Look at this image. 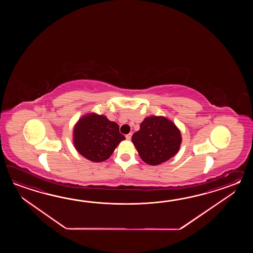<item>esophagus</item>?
<instances>
[{"label":"esophagus","instance_id":"obj_1","mask_svg":"<svg viewBox=\"0 0 253 253\" xmlns=\"http://www.w3.org/2000/svg\"><path fill=\"white\" fill-rule=\"evenodd\" d=\"M131 137H132V133H129V134H126V138L127 140L131 139Z\"/></svg>","mask_w":253,"mask_h":253}]
</instances>
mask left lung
Instances as JSON below:
<instances>
[{
	"label": "left lung",
	"mask_w": 253,
	"mask_h": 253,
	"mask_svg": "<svg viewBox=\"0 0 253 253\" xmlns=\"http://www.w3.org/2000/svg\"><path fill=\"white\" fill-rule=\"evenodd\" d=\"M181 133L175 125L163 117H149L132 135V142L143 161L160 165L174 156L181 145Z\"/></svg>",
	"instance_id": "left-lung-1"
}]
</instances>
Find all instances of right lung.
Returning <instances> with one entry per match:
<instances>
[{
    "label": "right lung",
    "mask_w": 253,
    "mask_h": 253,
    "mask_svg": "<svg viewBox=\"0 0 253 253\" xmlns=\"http://www.w3.org/2000/svg\"><path fill=\"white\" fill-rule=\"evenodd\" d=\"M124 139L119 125L96 114L83 117L74 128L76 149L92 162L107 160Z\"/></svg>",
    "instance_id": "obj_1"
}]
</instances>
